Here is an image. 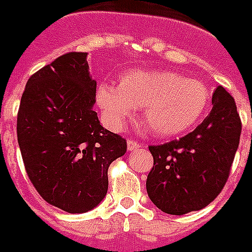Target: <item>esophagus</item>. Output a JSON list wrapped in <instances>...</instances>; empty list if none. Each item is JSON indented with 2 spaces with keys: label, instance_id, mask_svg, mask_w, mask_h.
<instances>
[{
  "label": "esophagus",
  "instance_id": "34e87169",
  "mask_svg": "<svg viewBox=\"0 0 252 252\" xmlns=\"http://www.w3.org/2000/svg\"><path fill=\"white\" fill-rule=\"evenodd\" d=\"M138 149H141V143H138L137 141H134V139H127V150L128 151H134L138 150Z\"/></svg>",
  "mask_w": 252,
  "mask_h": 252
}]
</instances>
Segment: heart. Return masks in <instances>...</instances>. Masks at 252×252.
I'll list each match as a JSON object with an SVG mask.
<instances>
[{"label": "heart", "mask_w": 252, "mask_h": 252, "mask_svg": "<svg viewBox=\"0 0 252 252\" xmlns=\"http://www.w3.org/2000/svg\"><path fill=\"white\" fill-rule=\"evenodd\" d=\"M210 92L198 79L169 70H130L118 88L103 83L97 102L115 128H122L143 107V121L155 135L174 137L189 131L205 117Z\"/></svg>", "instance_id": "1"}]
</instances>
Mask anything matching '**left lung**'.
Returning a JSON list of instances; mask_svg holds the SVG:
<instances>
[{
    "label": "left lung",
    "mask_w": 252,
    "mask_h": 252,
    "mask_svg": "<svg viewBox=\"0 0 252 252\" xmlns=\"http://www.w3.org/2000/svg\"><path fill=\"white\" fill-rule=\"evenodd\" d=\"M241 131L235 101L218 86L213 109L194 131L164 145L149 146L154 158L146 181L151 202L171 215L210 205L226 185Z\"/></svg>",
    "instance_id": "8db88e82"
}]
</instances>
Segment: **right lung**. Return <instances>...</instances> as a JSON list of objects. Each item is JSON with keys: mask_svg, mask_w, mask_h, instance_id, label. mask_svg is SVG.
<instances>
[{"mask_svg": "<svg viewBox=\"0 0 252 252\" xmlns=\"http://www.w3.org/2000/svg\"><path fill=\"white\" fill-rule=\"evenodd\" d=\"M88 53H67L34 73L17 115L26 173L47 203L70 214L97 207L107 170L126 153V139L103 128L93 110L97 82Z\"/></svg>", "mask_w": 252, "mask_h": 252, "instance_id": "right-lung-1", "label": "right lung"}]
</instances>
